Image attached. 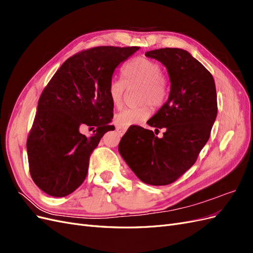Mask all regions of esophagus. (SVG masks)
Instances as JSON below:
<instances>
[{"instance_id": "34e87169", "label": "esophagus", "mask_w": 253, "mask_h": 253, "mask_svg": "<svg viewBox=\"0 0 253 253\" xmlns=\"http://www.w3.org/2000/svg\"><path fill=\"white\" fill-rule=\"evenodd\" d=\"M116 129H117V132H118L119 134H121V135H124V134L126 133V127H122V126H116Z\"/></svg>"}]
</instances>
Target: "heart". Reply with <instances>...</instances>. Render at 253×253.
Wrapping results in <instances>:
<instances>
[{
    "instance_id": "1",
    "label": "heart",
    "mask_w": 253,
    "mask_h": 253,
    "mask_svg": "<svg viewBox=\"0 0 253 253\" xmlns=\"http://www.w3.org/2000/svg\"><path fill=\"white\" fill-rule=\"evenodd\" d=\"M162 73L163 68L157 61L147 57H135L128 60L121 68L124 80L112 79L110 81L108 96L111 103L117 109L124 104L126 85L141 84L138 97L142 103L118 113L116 122L119 126L127 127L141 124L150 117L151 104L159 106L165 102L168 96V86Z\"/></svg>"
}]
</instances>
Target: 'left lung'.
<instances>
[{
    "label": "left lung",
    "instance_id": "left-lung-1",
    "mask_svg": "<svg viewBox=\"0 0 253 253\" xmlns=\"http://www.w3.org/2000/svg\"><path fill=\"white\" fill-rule=\"evenodd\" d=\"M145 56L160 61L169 73L168 101L148 120L149 126L165 128V133L158 138L151 129L131 126L118 149L141 181L167 186L195 164L209 140L217 115L216 88L211 73L187 50L166 47Z\"/></svg>",
    "mask_w": 253,
    "mask_h": 253
}]
</instances>
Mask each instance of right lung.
<instances>
[{
  "instance_id": "right-lung-1",
  "label": "right lung",
  "mask_w": 253,
  "mask_h": 253,
  "mask_svg": "<svg viewBox=\"0 0 253 253\" xmlns=\"http://www.w3.org/2000/svg\"><path fill=\"white\" fill-rule=\"evenodd\" d=\"M139 47L97 46L68 58L52 76L38 102L27 137L30 176L43 192L63 197L85 179L89 157L102 136L115 129L108 96L113 73ZM96 127L86 137L84 126Z\"/></svg>"
}]
</instances>
